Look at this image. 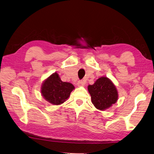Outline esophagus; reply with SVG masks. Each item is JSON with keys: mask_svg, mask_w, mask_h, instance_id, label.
<instances>
[{"mask_svg": "<svg viewBox=\"0 0 154 154\" xmlns=\"http://www.w3.org/2000/svg\"><path fill=\"white\" fill-rule=\"evenodd\" d=\"M85 84V82L84 81H79L78 83H77V85L78 87H82V86H84Z\"/></svg>", "mask_w": 154, "mask_h": 154, "instance_id": "esophagus-1", "label": "esophagus"}]
</instances>
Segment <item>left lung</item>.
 Instances as JSON below:
<instances>
[{
	"instance_id": "obj_1",
	"label": "left lung",
	"mask_w": 154,
	"mask_h": 154,
	"mask_svg": "<svg viewBox=\"0 0 154 154\" xmlns=\"http://www.w3.org/2000/svg\"><path fill=\"white\" fill-rule=\"evenodd\" d=\"M92 103L97 109H108L118 100V92L116 86L109 78H99L93 85L88 86Z\"/></svg>"
}]
</instances>
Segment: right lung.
<instances>
[{"label": "right lung", "instance_id": "add662e5", "mask_svg": "<svg viewBox=\"0 0 154 154\" xmlns=\"http://www.w3.org/2000/svg\"><path fill=\"white\" fill-rule=\"evenodd\" d=\"M74 89L71 83L62 82L57 72H54L44 81L41 86V94L50 103L58 105L66 101Z\"/></svg>", "mask_w": 154, "mask_h": 154}]
</instances>
